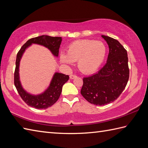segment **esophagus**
<instances>
[{
    "instance_id": "esophagus-1",
    "label": "esophagus",
    "mask_w": 148,
    "mask_h": 148,
    "mask_svg": "<svg viewBox=\"0 0 148 148\" xmlns=\"http://www.w3.org/2000/svg\"><path fill=\"white\" fill-rule=\"evenodd\" d=\"M76 77H77L76 75H71L70 76V78H71V79H74L75 78H76Z\"/></svg>"
}]
</instances>
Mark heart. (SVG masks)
<instances>
[{
    "label": "heart",
    "mask_w": 148,
    "mask_h": 148,
    "mask_svg": "<svg viewBox=\"0 0 148 148\" xmlns=\"http://www.w3.org/2000/svg\"><path fill=\"white\" fill-rule=\"evenodd\" d=\"M107 47L102 41L82 39L72 42L68 46L66 54H60V61L71 65L78 61V68L84 74L94 73L106 58Z\"/></svg>",
    "instance_id": "obj_1"
}]
</instances>
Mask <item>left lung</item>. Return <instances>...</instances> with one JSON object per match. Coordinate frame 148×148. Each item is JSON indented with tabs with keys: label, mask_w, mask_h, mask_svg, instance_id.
<instances>
[{
	"label": "left lung",
	"mask_w": 148,
	"mask_h": 148,
	"mask_svg": "<svg viewBox=\"0 0 148 148\" xmlns=\"http://www.w3.org/2000/svg\"><path fill=\"white\" fill-rule=\"evenodd\" d=\"M109 45L107 63L97 73L83 79L81 94L90 103L106 105L123 92L129 77L127 51L116 39L102 35Z\"/></svg>",
	"instance_id": "left-lung-1"
}]
</instances>
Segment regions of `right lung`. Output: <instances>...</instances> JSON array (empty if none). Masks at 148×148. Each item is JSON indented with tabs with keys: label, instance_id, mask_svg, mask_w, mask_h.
Here are the masks:
<instances>
[{
	"label": "right lung",
	"instance_id": "1",
	"mask_svg": "<svg viewBox=\"0 0 148 148\" xmlns=\"http://www.w3.org/2000/svg\"><path fill=\"white\" fill-rule=\"evenodd\" d=\"M62 41V39L61 37H51L47 35L40 36L29 39L17 53L16 69L14 71V85L21 99L29 106L37 109H45L53 106L58 100L62 91L63 85L68 80L69 76L63 73H55L49 87L44 92L37 95L30 94L23 89L19 80V63L24 52L32 44H38L49 49L53 55L57 57L58 56L59 48Z\"/></svg>",
	"mask_w": 148,
	"mask_h": 148
}]
</instances>
